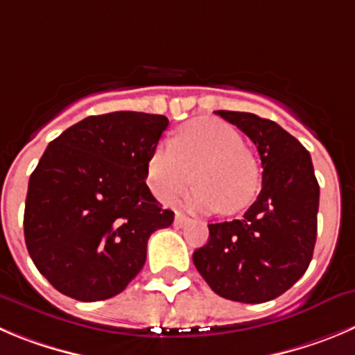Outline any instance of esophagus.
<instances>
[{
  "instance_id": "esophagus-1",
  "label": "esophagus",
  "mask_w": 355,
  "mask_h": 355,
  "mask_svg": "<svg viewBox=\"0 0 355 355\" xmlns=\"http://www.w3.org/2000/svg\"><path fill=\"white\" fill-rule=\"evenodd\" d=\"M187 223H191V218H189L187 215H184V214H180V211H177V215H175V226L182 227V226H185V224H187Z\"/></svg>"
}]
</instances>
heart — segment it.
Here are the masks:
<instances>
[{
    "mask_svg": "<svg viewBox=\"0 0 355 355\" xmlns=\"http://www.w3.org/2000/svg\"><path fill=\"white\" fill-rule=\"evenodd\" d=\"M193 177L200 185L187 205L198 210L236 214L252 203L259 187L256 161L241 135L217 119L187 122L173 144L157 147L148 159V187L161 201L177 198Z\"/></svg>",
    "mask_w": 355,
    "mask_h": 355,
    "instance_id": "1",
    "label": "heart"
}]
</instances>
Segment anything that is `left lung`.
Segmentation results:
<instances>
[{
	"label": "left lung",
	"mask_w": 355,
	"mask_h": 355,
	"mask_svg": "<svg viewBox=\"0 0 355 355\" xmlns=\"http://www.w3.org/2000/svg\"><path fill=\"white\" fill-rule=\"evenodd\" d=\"M259 152L263 187L241 218L208 224L193 261L210 289L240 303H264L294 286L312 261L319 182L310 152L270 119L217 110Z\"/></svg>",
	"instance_id": "1"
}]
</instances>
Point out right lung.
<instances>
[{
    "instance_id": "1",
    "label": "right lung",
    "mask_w": 355,
    "mask_h": 355,
    "mask_svg": "<svg viewBox=\"0 0 355 355\" xmlns=\"http://www.w3.org/2000/svg\"><path fill=\"white\" fill-rule=\"evenodd\" d=\"M164 115H91L61 132L31 173L26 247L40 273L64 296L101 301L140 273L147 241L171 226L145 184Z\"/></svg>"
}]
</instances>
